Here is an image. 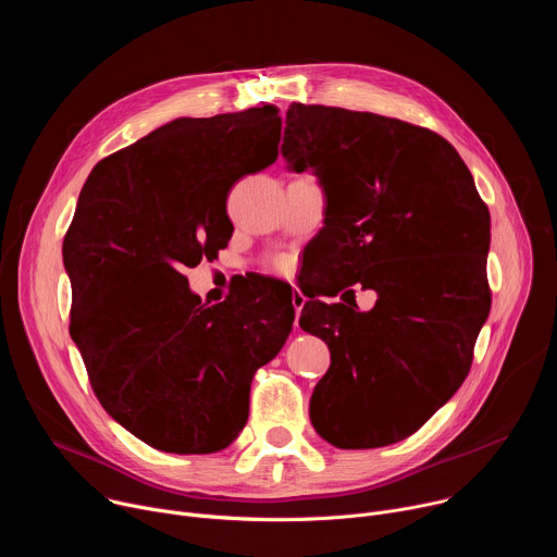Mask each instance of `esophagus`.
Wrapping results in <instances>:
<instances>
[{
    "label": "esophagus",
    "mask_w": 557,
    "mask_h": 557,
    "mask_svg": "<svg viewBox=\"0 0 557 557\" xmlns=\"http://www.w3.org/2000/svg\"><path fill=\"white\" fill-rule=\"evenodd\" d=\"M290 304H293V308H295V314L299 317V312H301V308H304V304H306V297H304L299 290H293ZM295 326H297V322H295Z\"/></svg>",
    "instance_id": "obj_1"
}]
</instances>
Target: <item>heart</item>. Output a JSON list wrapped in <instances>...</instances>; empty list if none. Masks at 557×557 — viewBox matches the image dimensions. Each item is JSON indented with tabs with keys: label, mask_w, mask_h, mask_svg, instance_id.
I'll use <instances>...</instances> for the list:
<instances>
[{
	"label": "heart",
	"mask_w": 557,
	"mask_h": 557,
	"mask_svg": "<svg viewBox=\"0 0 557 557\" xmlns=\"http://www.w3.org/2000/svg\"><path fill=\"white\" fill-rule=\"evenodd\" d=\"M277 271H284L286 269V260H275V264H273Z\"/></svg>",
	"instance_id": "obj_1"
}]
</instances>
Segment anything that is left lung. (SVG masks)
Returning a JSON list of instances; mask_svg holds the SVG:
<instances>
[{
  "label": "left lung",
  "mask_w": 557,
  "mask_h": 557,
  "mask_svg": "<svg viewBox=\"0 0 557 557\" xmlns=\"http://www.w3.org/2000/svg\"><path fill=\"white\" fill-rule=\"evenodd\" d=\"M282 156L326 191L299 326L331 348L310 423L339 449L414 434L465 381L490 308V209L458 151L408 121L293 103ZM376 289L361 313L354 286ZM339 292L346 305L317 294Z\"/></svg>",
  "instance_id": "8db88e82"
}]
</instances>
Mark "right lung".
<instances>
[{"label":"right lung","mask_w":557,"mask_h":557,"mask_svg":"<svg viewBox=\"0 0 557 557\" xmlns=\"http://www.w3.org/2000/svg\"><path fill=\"white\" fill-rule=\"evenodd\" d=\"M275 106L176 119L92 170L63 237L70 337L103 410L172 454L231 445L258 368L284 346L290 286L245 282L205 306L185 269L218 256L231 187L277 161Z\"/></svg>","instance_id":"right-lung-1"}]
</instances>
